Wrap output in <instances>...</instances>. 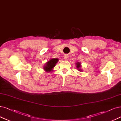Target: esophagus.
<instances>
[{
	"instance_id": "esophagus-1",
	"label": "esophagus",
	"mask_w": 121,
	"mask_h": 121,
	"mask_svg": "<svg viewBox=\"0 0 121 121\" xmlns=\"http://www.w3.org/2000/svg\"><path fill=\"white\" fill-rule=\"evenodd\" d=\"M64 58L66 60H68L69 58V55L68 54H65L64 56Z\"/></svg>"
}]
</instances>
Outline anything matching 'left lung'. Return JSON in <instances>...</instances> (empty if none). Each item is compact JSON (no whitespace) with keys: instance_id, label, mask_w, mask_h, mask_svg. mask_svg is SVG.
I'll use <instances>...</instances> for the list:
<instances>
[{"instance_id":"8db88e82","label":"left lung","mask_w":121,"mask_h":121,"mask_svg":"<svg viewBox=\"0 0 121 121\" xmlns=\"http://www.w3.org/2000/svg\"><path fill=\"white\" fill-rule=\"evenodd\" d=\"M80 67V64L79 63H77V68H79ZM80 70H80V69H79V71H80Z\"/></svg>"}]
</instances>
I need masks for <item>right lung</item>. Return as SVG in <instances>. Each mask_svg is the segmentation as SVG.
<instances>
[{
    "mask_svg": "<svg viewBox=\"0 0 121 121\" xmlns=\"http://www.w3.org/2000/svg\"><path fill=\"white\" fill-rule=\"evenodd\" d=\"M58 61V59H57V58L56 59L54 58V59H50V60L48 61L45 66L44 67V69L45 70L46 72H51L53 68L54 67L56 64L57 63Z\"/></svg>",
    "mask_w": 121,
    "mask_h": 121,
    "instance_id": "1",
    "label": "right lung"
}]
</instances>
